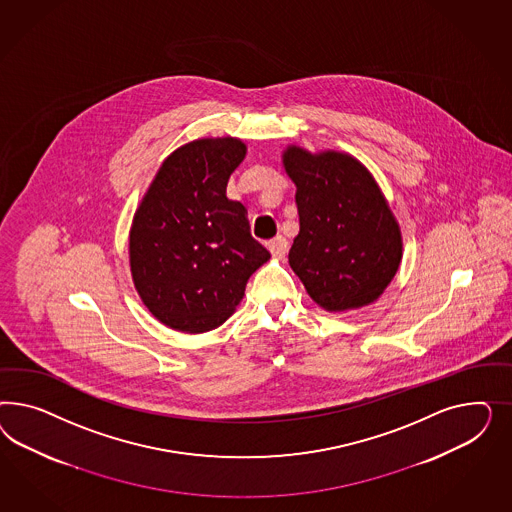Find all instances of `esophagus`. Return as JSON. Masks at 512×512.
Listing matches in <instances>:
<instances>
[{
    "label": "esophagus",
    "mask_w": 512,
    "mask_h": 512,
    "mask_svg": "<svg viewBox=\"0 0 512 512\" xmlns=\"http://www.w3.org/2000/svg\"><path fill=\"white\" fill-rule=\"evenodd\" d=\"M268 251L274 255V257H285V253H287V249H289V242L283 238V236H276V238H272L268 244Z\"/></svg>",
    "instance_id": "esophagus-1"
}]
</instances>
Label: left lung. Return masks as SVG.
<instances>
[{"mask_svg":"<svg viewBox=\"0 0 512 512\" xmlns=\"http://www.w3.org/2000/svg\"><path fill=\"white\" fill-rule=\"evenodd\" d=\"M285 171L296 186L300 231L289 264L328 311L372 304L402 261V236L385 197L357 159L291 146Z\"/></svg>","mask_w":512,"mask_h":512,"instance_id":"left-lung-1","label":"left lung"}]
</instances>
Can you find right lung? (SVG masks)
I'll list each match as a JSON object with an SVG mask.
<instances>
[{
	"mask_svg": "<svg viewBox=\"0 0 512 512\" xmlns=\"http://www.w3.org/2000/svg\"><path fill=\"white\" fill-rule=\"evenodd\" d=\"M242 140L201 139L172 152L140 202L129 261L142 302L163 325L199 334L223 325L249 276L270 259L227 182Z\"/></svg>",
	"mask_w": 512,
	"mask_h": 512,
	"instance_id": "1",
	"label": "right lung"
}]
</instances>
